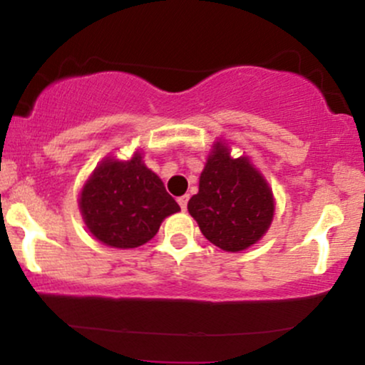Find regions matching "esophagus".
<instances>
[{
	"label": "esophagus",
	"mask_w": 365,
	"mask_h": 365,
	"mask_svg": "<svg viewBox=\"0 0 365 365\" xmlns=\"http://www.w3.org/2000/svg\"><path fill=\"white\" fill-rule=\"evenodd\" d=\"M178 204H180V207H182V211H185L187 204H188V194L178 197Z\"/></svg>",
	"instance_id": "esophagus-1"
}]
</instances>
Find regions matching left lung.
I'll return each mask as SVG.
<instances>
[{
    "label": "left lung",
    "instance_id": "left-lung-1",
    "mask_svg": "<svg viewBox=\"0 0 365 365\" xmlns=\"http://www.w3.org/2000/svg\"><path fill=\"white\" fill-rule=\"evenodd\" d=\"M228 142L212 144L188 212L202 235L226 252H240L266 235L274 217V195L249 156L232 158Z\"/></svg>",
    "mask_w": 365,
    "mask_h": 365
}]
</instances>
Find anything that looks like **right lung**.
Segmentation results:
<instances>
[{"label":"right lung","instance_id":"obj_1","mask_svg":"<svg viewBox=\"0 0 365 365\" xmlns=\"http://www.w3.org/2000/svg\"><path fill=\"white\" fill-rule=\"evenodd\" d=\"M78 209L91 235L113 249H135L180 211L163 180L135 150L128 161L106 156L83 183Z\"/></svg>","mask_w":365,"mask_h":365}]
</instances>
